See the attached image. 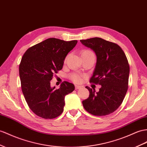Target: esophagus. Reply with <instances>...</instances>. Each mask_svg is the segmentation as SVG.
<instances>
[{"label": "esophagus", "mask_w": 147, "mask_h": 147, "mask_svg": "<svg viewBox=\"0 0 147 147\" xmlns=\"http://www.w3.org/2000/svg\"><path fill=\"white\" fill-rule=\"evenodd\" d=\"M81 86L75 85V89H81Z\"/></svg>", "instance_id": "obj_1"}]
</instances>
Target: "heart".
<instances>
[{"label": "heart", "mask_w": 147, "mask_h": 147, "mask_svg": "<svg viewBox=\"0 0 147 147\" xmlns=\"http://www.w3.org/2000/svg\"><path fill=\"white\" fill-rule=\"evenodd\" d=\"M94 55V53L89 50H84L82 51L81 55ZM71 78L74 81V82H79L80 81V77L79 75L76 74H73L71 75Z\"/></svg>", "instance_id": "heart-1"}]
</instances>
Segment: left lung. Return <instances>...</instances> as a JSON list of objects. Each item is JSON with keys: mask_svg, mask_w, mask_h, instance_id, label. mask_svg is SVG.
Here are the masks:
<instances>
[{"mask_svg": "<svg viewBox=\"0 0 147 147\" xmlns=\"http://www.w3.org/2000/svg\"><path fill=\"white\" fill-rule=\"evenodd\" d=\"M80 41L95 53L97 61L90 81L101 86L99 92L86 86L89 96L82 105L92 115L110 114L121 105L128 89L130 67L126 56L118 45L101 38Z\"/></svg>", "mask_w": 147, "mask_h": 147, "instance_id": "1", "label": "left lung"}]
</instances>
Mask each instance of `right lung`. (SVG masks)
<instances>
[{
	"label": "right lung",
	"instance_id": "right-lung-1",
	"mask_svg": "<svg viewBox=\"0 0 147 147\" xmlns=\"http://www.w3.org/2000/svg\"><path fill=\"white\" fill-rule=\"evenodd\" d=\"M77 43L50 38L28 48L22 58V92L30 109L40 117L54 119L61 114L65 96L74 90V84L67 81L56 89L50 81L53 74L62 69L66 56Z\"/></svg>",
	"mask_w": 147,
	"mask_h": 147
}]
</instances>
